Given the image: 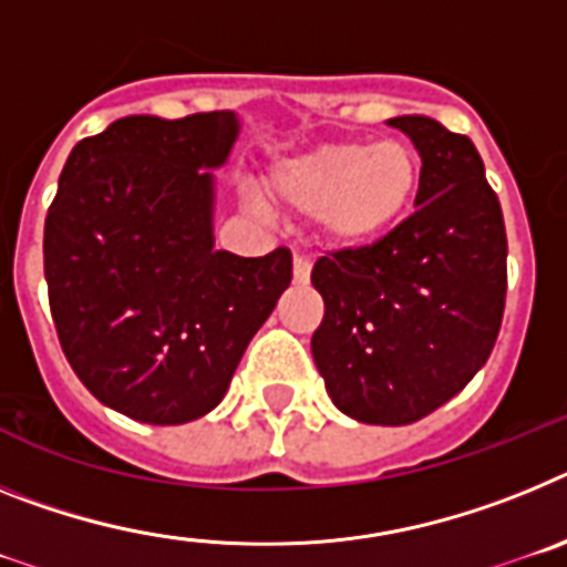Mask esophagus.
I'll use <instances>...</instances> for the list:
<instances>
[{"label":"esophagus","instance_id":"34e87169","mask_svg":"<svg viewBox=\"0 0 567 567\" xmlns=\"http://www.w3.org/2000/svg\"><path fill=\"white\" fill-rule=\"evenodd\" d=\"M308 279H311V262H308L305 256H297V259H293V282L308 285Z\"/></svg>","mask_w":567,"mask_h":567}]
</instances>
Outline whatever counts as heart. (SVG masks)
<instances>
[{
  "mask_svg": "<svg viewBox=\"0 0 567 567\" xmlns=\"http://www.w3.org/2000/svg\"><path fill=\"white\" fill-rule=\"evenodd\" d=\"M422 188L420 154L402 140H337L277 159L262 179L268 208L313 216L328 248L382 243L413 210Z\"/></svg>",
  "mask_w": 567,
  "mask_h": 567,
  "instance_id": "1",
  "label": "heart"
}]
</instances>
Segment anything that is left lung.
I'll return each instance as SVG.
<instances>
[{"label":"left lung","mask_w":567,"mask_h":567,"mask_svg":"<svg viewBox=\"0 0 567 567\" xmlns=\"http://www.w3.org/2000/svg\"><path fill=\"white\" fill-rule=\"evenodd\" d=\"M422 156L416 210L388 239L313 265L311 351L328 396L368 425H411L488 362L508 293V239L480 151L427 116L388 120Z\"/></svg>","instance_id":"left-lung-1"}]
</instances>
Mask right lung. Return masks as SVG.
Masks as SVG:
<instances>
[{
    "mask_svg": "<svg viewBox=\"0 0 567 567\" xmlns=\"http://www.w3.org/2000/svg\"><path fill=\"white\" fill-rule=\"evenodd\" d=\"M230 111L125 116L76 142L45 219L59 344L82 385L151 425L223 402L245 348L290 285V250L214 248V174Z\"/></svg>",
    "mask_w": 567,
    "mask_h": 567,
    "instance_id": "add662e5",
    "label": "right lung"
}]
</instances>
